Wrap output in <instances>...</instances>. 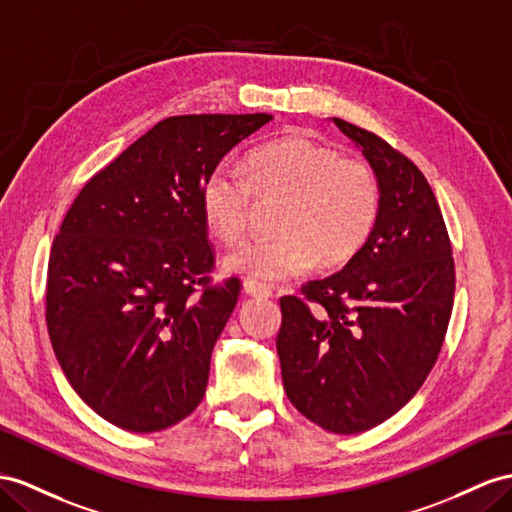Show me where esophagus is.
<instances>
[{"label": "esophagus", "mask_w": 512, "mask_h": 512, "mask_svg": "<svg viewBox=\"0 0 512 512\" xmlns=\"http://www.w3.org/2000/svg\"><path fill=\"white\" fill-rule=\"evenodd\" d=\"M242 290H244V294L255 296V298H270L272 296V290H270L268 285L259 283V281H253V279H246L242 283Z\"/></svg>", "instance_id": "esophagus-1"}]
</instances>
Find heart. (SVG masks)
Masks as SVG:
<instances>
[{
	"label": "heart",
	"instance_id": "obj_1",
	"mask_svg": "<svg viewBox=\"0 0 512 512\" xmlns=\"http://www.w3.org/2000/svg\"><path fill=\"white\" fill-rule=\"evenodd\" d=\"M259 201L281 199L272 227L279 233L248 240L222 259L227 272L261 281L305 274L320 259L344 264L368 242L381 190L374 170L355 157H339L307 136L274 140L246 157L244 170L220 164L203 181L201 212L222 242L244 235Z\"/></svg>",
	"mask_w": 512,
	"mask_h": 512
}]
</instances>
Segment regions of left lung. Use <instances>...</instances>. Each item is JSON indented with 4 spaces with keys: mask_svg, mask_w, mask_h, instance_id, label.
I'll list each match as a JSON object with an SVG mask.
<instances>
[{
    "mask_svg": "<svg viewBox=\"0 0 512 512\" xmlns=\"http://www.w3.org/2000/svg\"><path fill=\"white\" fill-rule=\"evenodd\" d=\"M374 170L376 225L348 264L283 296V389L313 424L357 435L409 402L435 365L454 303V259L426 177L385 140L333 119Z\"/></svg>",
    "mask_w": 512,
    "mask_h": 512,
    "instance_id": "8db88e82",
    "label": "left lung"
}]
</instances>
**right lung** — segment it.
I'll list each match as a JSON object with an SVG mask.
<instances>
[{
    "label": "right lung",
    "mask_w": 512,
    "mask_h": 512,
    "mask_svg": "<svg viewBox=\"0 0 512 512\" xmlns=\"http://www.w3.org/2000/svg\"><path fill=\"white\" fill-rule=\"evenodd\" d=\"M270 121L170 116L90 179L64 216L49 255L47 331L77 396L110 424L157 432L201 404L240 294L238 279L207 287L214 253L201 188Z\"/></svg>",
    "instance_id": "1"
}]
</instances>
